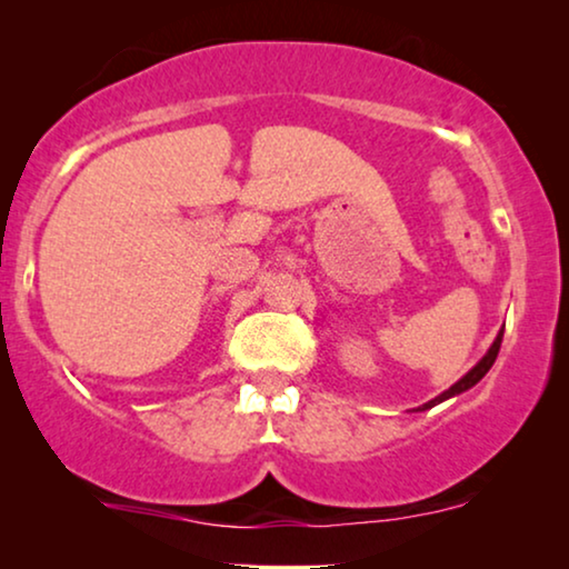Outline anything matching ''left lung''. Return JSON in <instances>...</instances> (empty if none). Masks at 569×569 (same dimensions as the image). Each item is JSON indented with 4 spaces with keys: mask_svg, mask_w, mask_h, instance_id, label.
Listing matches in <instances>:
<instances>
[{
    "mask_svg": "<svg viewBox=\"0 0 569 569\" xmlns=\"http://www.w3.org/2000/svg\"><path fill=\"white\" fill-rule=\"evenodd\" d=\"M502 333H505V326L500 329V333H497L495 337V341H492V347L487 349V355L481 357V360L473 365V368L466 372V376L461 378V380H456L453 386L448 388V391H442L440 396H435L432 401H427V403H422V407H419L417 411H425V409H432V407H438V403H442V401H448V399H453V396H458V393H463V391H469V388H473L479 383L481 378L487 376L489 372V368H492L495 365V360H497V352H500V345H502Z\"/></svg>",
    "mask_w": 569,
    "mask_h": 569,
    "instance_id": "8db88e82",
    "label": "left lung"
}]
</instances>
